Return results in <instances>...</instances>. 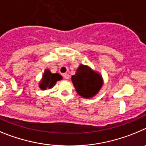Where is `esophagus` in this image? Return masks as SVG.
<instances>
[{"mask_svg":"<svg viewBox=\"0 0 146 146\" xmlns=\"http://www.w3.org/2000/svg\"><path fill=\"white\" fill-rule=\"evenodd\" d=\"M63 77L65 78V79H68L69 77H70V76H69V74H68V73H64Z\"/></svg>","mask_w":146,"mask_h":146,"instance_id":"esophagus-1","label":"esophagus"}]
</instances>
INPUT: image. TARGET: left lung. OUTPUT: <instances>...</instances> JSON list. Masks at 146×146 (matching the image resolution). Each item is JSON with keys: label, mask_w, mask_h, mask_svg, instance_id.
Listing matches in <instances>:
<instances>
[{"label": "left lung", "mask_w": 146, "mask_h": 146, "mask_svg": "<svg viewBox=\"0 0 146 146\" xmlns=\"http://www.w3.org/2000/svg\"><path fill=\"white\" fill-rule=\"evenodd\" d=\"M71 79L76 92L84 98H92L102 85V76L84 65H79Z\"/></svg>", "instance_id": "8db88e82"}]
</instances>
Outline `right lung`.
Listing matches in <instances>:
<instances>
[{
    "label": "right lung",
    "instance_id": "1",
    "mask_svg": "<svg viewBox=\"0 0 146 146\" xmlns=\"http://www.w3.org/2000/svg\"><path fill=\"white\" fill-rule=\"evenodd\" d=\"M60 79H62V76L59 73H54L53 74L51 73L49 70H46L39 86L42 89H46V88L51 89L54 86L56 82Z\"/></svg>",
    "mask_w": 146,
    "mask_h": 146
}]
</instances>
